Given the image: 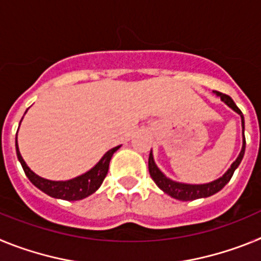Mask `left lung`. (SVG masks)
<instances>
[{
	"instance_id": "left-lung-1",
	"label": "left lung",
	"mask_w": 261,
	"mask_h": 261,
	"mask_svg": "<svg viewBox=\"0 0 261 261\" xmlns=\"http://www.w3.org/2000/svg\"><path fill=\"white\" fill-rule=\"evenodd\" d=\"M217 96H220L221 100L225 103L226 106H229L232 111H235L237 114L241 116L242 120V129H243V145H242V150L239 153L238 158L235 159L234 162L231 163L230 168L221 177L216 179V180L211 181V183L205 184H188V183H180V181H175L170 177L166 176L161 170L158 168V166L155 165V161H154L153 151L150 150V155H149V172H150V176L154 181H155L156 186L161 188L165 193H167L168 196H171L174 199L180 200V201H192V200L197 199H205V197H209V196L214 195L218 191H221L226 184L229 183L230 179H231L234 171L238 168V166L241 165L242 159H243L244 150H246V140H244V117L242 111L237 107V105L234 103L231 98L226 94L220 93V91H213Z\"/></svg>"
}]
</instances>
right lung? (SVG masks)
Instances as JSON below:
<instances>
[{
	"instance_id": "obj_1",
	"label": "right lung",
	"mask_w": 261,
	"mask_h": 261,
	"mask_svg": "<svg viewBox=\"0 0 261 261\" xmlns=\"http://www.w3.org/2000/svg\"><path fill=\"white\" fill-rule=\"evenodd\" d=\"M20 121H22V120H20ZM120 146H121V145L110 149V150L100 158V161H99L93 168H90L89 171L85 172V174L78 175V176L73 177V179H69V180H49V179H45V177H41L39 176V175H36L35 172L32 171L31 168L26 165L24 159L20 155L17 137H15V149H17L18 161H19L20 165H22L23 170H24V174L29 177L30 181H31L36 188H39L41 192H44L45 195L50 196V197H55V199L66 200V201H77V200H82L98 191V188L102 186L106 175H107L108 172L111 158H112L115 151L119 150Z\"/></svg>"
}]
</instances>
